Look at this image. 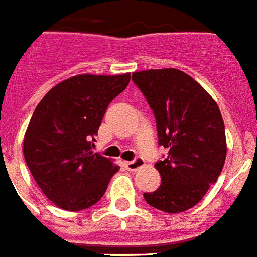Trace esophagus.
Masks as SVG:
<instances>
[{
	"mask_svg": "<svg viewBox=\"0 0 257 257\" xmlns=\"http://www.w3.org/2000/svg\"><path fill=\"white\" fill-rule=\"evenodd\" d=\"M123 165H125V167H126L128 170H138V169L144 166V161L142 159V158L138 157V158H135L134 161H131V162H125Z\"/></svg>",
	"mask_w": 257,
	"mask_h": 257,
	"instance_id": "1",
	"label": "esophagus"
}]
</instances>
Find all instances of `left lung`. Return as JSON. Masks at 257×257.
Here are the masks:
<instances>
[{
	"instance_id": "left-lung-1",
	"label": "left lung",
	"mask_w": 257,
	"mask_h": 257,
	"mask_svg": "<svg viewBox=\"0 0 257 257\" xmlns=\"http://www.w3.org/2000/svg\"><path fill=\"white\" fill-rule=\"evenodd\" d=\"M157 121L158 143L169 150L155 163L162 184L144 200L165 212L196 206L219 177L226 159L225 123L210 94L173 68L132 73Z\"/></svg>"
}]
</instances>
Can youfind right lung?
Here are the masks:
<instances>
[{
    "mask_svg": "<svg viewBox=\"0 0 257 257\" xmlns=\"http://www.w3.org/2000/svg\"><path fill=\"white\" fill-rule=\"evenodd\" d=\"M131 80L79 75L61 81L39 102L24 135L23 153L45 196L66 211L94 206L119 170L92 147L106 109Z\"/></svg>",
    "mask_w": 257,
    "mask_h": 257,
    "instance_id": "1",
    "label": "right lung"
}]
</instances>
